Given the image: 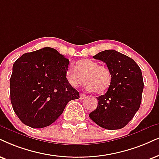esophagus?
Returning <instances> with one entry per match:
<instances>
[{"mask_svg": "<svg viewBox=\"0 0 159 159\" xmlns=\"http://www.w3.org/2000/svg\"><path fill=\"white\" fill-rule=\"evenodd\" d=\"M86 98V94H82V93L80 94V99L83 100V99H84V98Z\"/></svg>", "mask_w": 159, "mask_h": 159, "instance_id": "34e87169", "label": "esophagus"}]
</instances>
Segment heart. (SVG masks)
Instances as JSON below:
<instances>
[{
    "label": "heart",
    "mask_w": 159,
    "mask_h": 159,
    "mask_svg": "<svg viewBox=\"0 0 159 159\" xmlns=\"http://www.w3.org/2000/svg\"><path fill=\"white\" fill-rule=\"evenodd\" d=\"M65 78L73 87H77L86 81V89L94 91L96 94H103L107 91L112 81L111 70L89 59L78 61L77 67L74 65L68 66Z\"/></svg>",
    "instance_id": "1"
}]
</instances>
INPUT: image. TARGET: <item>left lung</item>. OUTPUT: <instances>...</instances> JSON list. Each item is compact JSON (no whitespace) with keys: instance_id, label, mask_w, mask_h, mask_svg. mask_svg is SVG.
Instances as JSON below:
<instances>
[{"instance_id":"1","label":"left lung","mask_w":159,"mask_h":159,"mask_svg":"<svg viewBox=\"0 0 159 159\" xmlns=\"http://www.w3.org/2000/svg\"><path fill=\"white\" fill-rule=\"evenodd\" d=\"M93 58L105 62L111 72L112 81L107 92L97 98V108L89 117L106 129H120L140 107L144 88L141 69L133 59L114 50L101 51Z\"/></svg>"}]
</instances>
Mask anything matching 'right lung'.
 I'll return each mask as SVG.
<instances>
[{"instance_id":"1","label":"right lung","mask_w":159,"mask_h":159,"mask_svg":"<svg viewBox=\"0 0 159 159\" xmlns=\"http://www.w3.org/2000/svg\"><path fill=\"white\" fill-rule=\"evenodd\" d=\"M69 60L52 48L24 53L10 78V98L20 121L34 128L50 125L79 92L65 78Z\"/></svg>"}]
</instances>
